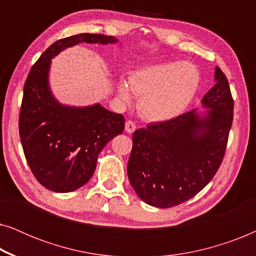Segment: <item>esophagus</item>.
<instances>
[{
    "label": "esophagus",
    "instance_id": "34e87169",
    "mask_svg": "<svg viewBox=\"0 0 256 256\" xmlns=\"http://www.w3.org/2000/svg\"><path fill=\"white\" fill-rule=\"evenodd\" d=\"M124 129H126V132H129V134H132V132H134L135 129H136L135 122H134V121H130V120L127 121V122H126Z\"/></svg>",
    "mask_w": 256,
    "mask_h": 256
}]
</instances>
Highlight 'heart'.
Segmentation results:
<instances>
[{
  "mask_svg": "<svg viewBox=\"0 0 256 256\" xmlns=\"http://www.w3.org/2000/svg\"><path fill=\"white\" fill-rule=\"evenodd\" d=\"M199 71L191 62H168L136 71L121 82L118 94L129 104L132 92L140 96L138 110L146 120L163 122L177 118L194 99L199 86Z\"/></svg>",
  "mask_w": 256,
  "mask_h": 256,
  "instance_id": "1",
  "label": "heart"
}]
</instances>
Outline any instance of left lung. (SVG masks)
Returning a JSON list of instances; mask_svg holds the SVG:
<instances>
[{
  "label": "left lung",
  "instance_id": "8db88e82",
  "mask_svg": "<svg viewBox=\"0 0 256 256\" xmlns=\"http://www.w3.org/2000/svg\"><path fill=\"white\" fill-rule=\"evenodd\" d=\"M216 85L196 110L132 134L127 172L146 204L169 208L194 197L214 177L225 156L234 101L226 76L216 68Z\"/></svg>",
  "mask_w": 256,
  "mask_h": 256
}]
</instances>
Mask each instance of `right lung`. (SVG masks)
Instances as JSON below:
<instances>
[{
	"instance_id": "right-lung-1",
	"label": "right lung",
	"mask_w": 256,
	"mask_h": 256,
	"mask_svg": "<svg viewBox=\"0 0 256 256\" xmlns=\"http://www.w3.org/2000/svg\"><path fill=\"white\" fill-rule=\"evenodd\" d=\"M115 43L104 34H80L54 42L31 68L24 84L20 112V138L36 180L54 192L82 188L96 171L104 146L124 132V118L100 106L60 104L48 86L51 59L79 43Z\"/></svg>"
}]
</instances>
